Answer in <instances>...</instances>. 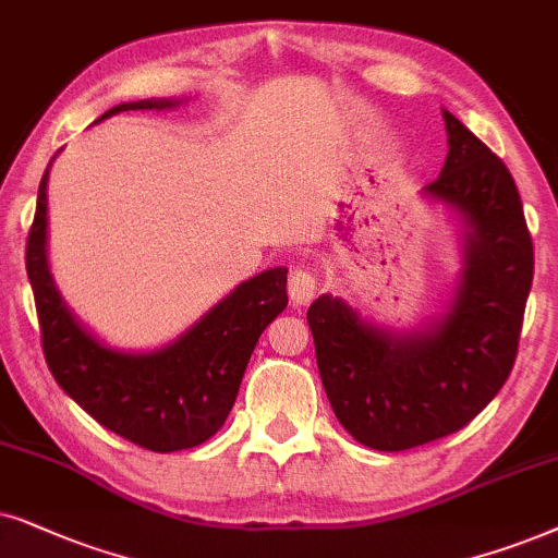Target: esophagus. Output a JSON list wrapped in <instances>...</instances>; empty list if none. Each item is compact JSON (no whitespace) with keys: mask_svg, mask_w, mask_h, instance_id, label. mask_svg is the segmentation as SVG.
Returning <instances> with one entry per match:
<instances>
[{"mask_svg":"<svg viewBox=\"0 0 558 558\" xmlns=\"http://www.w3.org/2000/svg\"><path fill=\"white\" fill-rule=\"evenodd\" d=\"M318 291V278L308 270H293L291 283H288V293H291L293 306H306V303L314 301Z\"/></svg>","mask_w":558,"mask_h":558,"instance_id":"obj_1","label":"esophagus"}]
</instances>
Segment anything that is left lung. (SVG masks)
Wrapping results in <instances>:
<instances>
[{
    "instance_id": "8db88e82",
    "label": "left lung",
    "mask_w": 558,
    "mask_h": 558,
    "mask_svg": "<svg viewBox=\"0 0 558 558\" xmlns=\"http://www.w3.org/2000/svg\"><path fill=\"white\" fill-rule=\"evenodd\" d=\"M449 155L423 193L454 209L464 270L454 301L423 331L398 333L341 299L311 303L318 373L341 426L377 451H405L464 428L508 380L533 283V242L505 162L444 109Z\"/></svg>"
}]
</instances>
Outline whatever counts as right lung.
I'll use <instances>...</instances> for the list:
<instances>
[{
  "label": "right lung",
  "mask_w": 558,
  "mask_h": 558,
  "mask_svg": "<svg viewBox=\"0 0 558 558\" xmlns=\"http://www.w3.org/2000/svg\"><path fill=\"white\" fill-rule=\"evenodd\" d=\"M170 107H178V101L119 104L96 122L119 111ZM48 168L37 189L25 265L50 373L94 421L122 439L160 454L198 447L225 426L259 333L288 306V270L272 267L244 280L202 322L158 352H119L76 322L50 278Z\"/></svg>",
  "instance_id": "add662e5"
}]
</instances>
